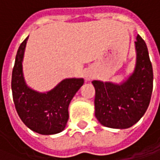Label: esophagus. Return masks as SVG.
Wrapping results in <instances>:
<instances>
[{
    "mask_svg": "<svg viewBox=\"0 0 160 160\" xmlns=\"http://www.w3.org/2000/svg\"><path fill=\"white\" fill-rule=\"evenodd\" d=\"M84 77H85V80H87V81H88V80H93V78H94V74H93V72H92L91 71H87V72H85Z\"/></svg>",
    "mask_w": 160,
    "mask_h": 160,
    "instance_id": "obj_1",
    "label": "esophagus"
}]
</instances>
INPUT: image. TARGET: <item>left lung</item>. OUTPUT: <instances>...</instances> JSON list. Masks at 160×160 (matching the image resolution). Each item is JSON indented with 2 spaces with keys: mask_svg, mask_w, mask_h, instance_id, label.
I'll use <instances>...</instances> for the list:
<instances>
[{
  "mask_svg": "<svg viewBox=\"0 0 160 160\" xmlns=\"http://www.w3.org/2000/svg\"><path fill=\"white\" fill-rule=\"evenodd\" d=\"M135 64L123 81L93 80L96 89L95 115L104 127L128 128L145 113L153 87V72L146 43L139 34L135 42Z\"/></svg>",
  "mask_w": 160,
  "mask_h": 160,
  "instance_id": "8db88e82",
  "label": "left lung"
}]
</instances>
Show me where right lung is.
I'll return each instance as SVG.
<instances>
[{
    "label": "right lung",
    "mask_w": 160,
    "mask_h": 160,
    "mask_svg": "<svg viewBox=\"0 0 160 160\" xmlns=\"http://www.w3.org/2000/svg\"><path fill=\"white\" fill-rule=\"evenodd\" d=\"M28 37L20 44L12 71L11 89L15 107L21 120L31 130L41 135L58 134L65 128L69 118L70 102L83 85L84 80L64 79L47 92H39L30 88L23 72Z\"/></svg>",
    "instance_id": "right-lung-1"
}]
</instances>
